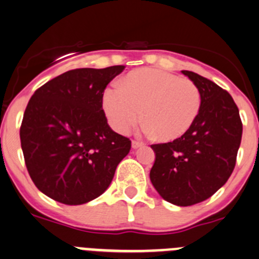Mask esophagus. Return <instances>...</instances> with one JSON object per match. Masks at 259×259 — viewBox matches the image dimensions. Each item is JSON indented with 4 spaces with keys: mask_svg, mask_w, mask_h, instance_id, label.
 <instances>
[{
    "mask_svg": "<svg viewBox=\"0 0 259 259\" xmlns=\"http://www.w3.org/2000/svg\"><path fill=\"white\" fill-rule=\"evenodd\" d=\"M143 145H144V143L139 142V140H133V142H132L133 149H138V148H140V146H143Z\"/></svg>",
    "mask_w": 259,
    "mask_h": 259,
    "instance_id": "obj_1",
    "label": "esophagus"
}]
</instances>
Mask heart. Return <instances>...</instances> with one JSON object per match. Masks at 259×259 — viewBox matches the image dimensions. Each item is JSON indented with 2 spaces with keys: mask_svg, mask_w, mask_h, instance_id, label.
<instances>
[{
  "mask_svg": "<svg viewBox=\"0 0 259 259\" xmlns=\"http://www.w3.org/2000/svg\"><path fill=\"white\" fill-rule=\"evenodd\" d=\"M200 93L193 81L156 69H139L108 88L103 106L116 132L125 134L142 119L160 140H174L189 130L200 110Z\"/></svg>",
  "mask_w": 259,
  "mask_h": 259,
  "instance_id": "obj_1",
  "label": "heart"
}]
</instances>
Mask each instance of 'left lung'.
Here are the masks:
<instances>
[{"instance_id": "8db88e82", "label": "left lung", "mask_w": 259, "mask_h": 259, "mask_svg": "<svg viewBox=\"0 0 259 259\" xmlns=\"http://www.w3.org/2000/svg\"><path fill=\"white\" fill-rule=\"evenodd\" d=\"M182 72L199 89V114L178 139L151 145L155 161L150 180L163 199L188 207L226 184L236 166L243 126L228 91L195 72Z\"/></svg>"}]
</instances>
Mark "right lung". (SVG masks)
Here are the masks:
<instances>
[{
	"label": "right lung",
	"mask_w": 259,
	"mask_h": 259,
	"mask_svg": "<svg viewBox=\"0 0 259 259\" xmlns=\"http://www.w3.org/2000/svg\"><path fill=\"white\" fill-rule=\"evenodd\" d=\"M125 66L75 69L31 96L20 127L26 168L38 190L79 205L103 194L129 154V138L113 132L103 110L104 90Z\"/></svg>",
	"instance_id": "obj_1"
}]
</instances>
